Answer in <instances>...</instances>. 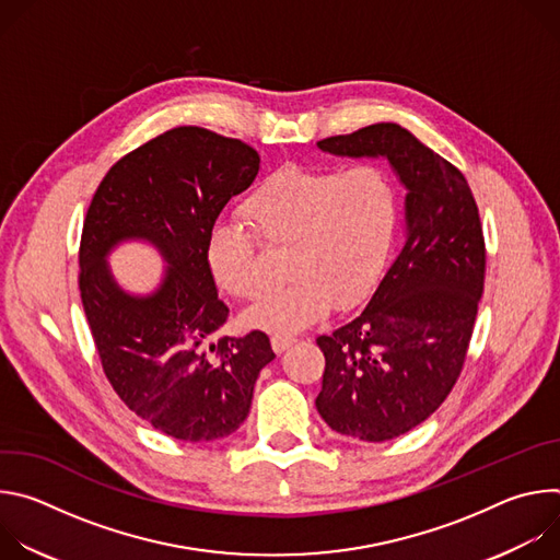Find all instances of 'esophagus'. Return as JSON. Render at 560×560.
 Listing matches in <instances>:
<instances>
[{"label":"esophagus","instance_id":"obj_1","mask_svg":"<svg viewBox=\"0 0 560 560\" xmlns=\"http://www.w3.org/2000/svg\"><path fill=\"white\" fill-rule=\"evenodd\" d=\"M294 346V339L292 337H285V335H272V350L277 354H283L288 348Z\"/></svg>","mask_w":560,"mask_h":560}]
</instances>
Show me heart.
<instances>
[{
	"mask_svg": "<svg viewBox=\"0 0 560 560\" xmlns=\"http://www.w3.org/2000/svg\"><path fill=\"white\" fill-rule=\"evenodd\" d=\"M242 212L268 248H285L283 288L264 294L242 322L275 335L301 332L335 307L359 305L387 264L398 201L385 171L361 164L343 173L288 164L270 173ZM206 266L232 296L250 299L264 288L257 238L234 219L212 223Z\"/></svg>",
	"mask_w": 560,
	"mask_h": 560,
	"instance_id": "b5f03b06",
	"label": "heart"
}]
</instances>
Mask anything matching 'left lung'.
<instances>
[{
	"instance_id": "1",
	"label": "left lung",
	"mask_w": 560,
	"mask_h": 560,
	"mask_svg": "<svg viewBox=\"0 0 560 560\" xmlns=\"http://www.w3.org/2000/svg\"><path fill=\"white\" fill-rule=\"evenodd\" d=\"M387 159L406 188V238L365 310L316 346L326 357L316 410L339 434L381 443L439 410L465 363L486 279V242L458 168L398 124L316 143Z\"/></svg>"
}]
</instances>
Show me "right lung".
I'll return each instance as SVG.
<instances>
[{
    "instance_id": "obj_1",
    "label": "right lung",
    "mask_w": 560,
    "mask_h": 560,
    "mask_svg": "<svg viewBox=\"0 0 560 560\" xmlns=\"http://www.w3.org/2000/svg\"><path fill=\"white\" fill-rule=\"evenodd\" d=\"M259 164L244 141L179 126L121 156L84 219L79 290L102 368L137 417L179 441L232 434L275 359L259 330L212 341L228 305L203 255L219 212L253 186ZM128 241L150 243L167 264L148 295L124 291L107 266Z\"/></svg>"
}]
</instances>
